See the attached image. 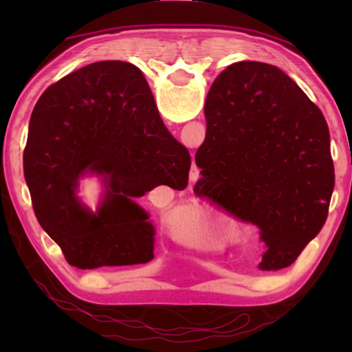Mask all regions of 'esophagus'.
Masks as SVG:
<instances>
[{
	"label": "esophagus",
	"instance_id": "34e87169",
	"mask_svg": "<svg viewBox=\"0 0 352 352\" xmlns=\"http://www.w3.org/2000/svg\"><path fill=\"white\" fill-rule=\"evenodd\" d=\"M197 178H199V168H197V166H192V168H190V172H189V180L195 182Z\"/></svg>",
	"mask_w": 352,
	"mask_h": 352
}]
</instances>
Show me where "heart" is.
I'll return each instance as SVG.
<instances>
[{"instance_id":"1","label":"heart","mask_w":352,"mask_h":352,"mask_svg":"<svg viewBox=\"0 0 352 352\" xmlns=\"http://www.w3.org/2000/svg\"><path fill=\"white\" fill-rule=\"evenodd\" d=\"M194 236L197 237V239L201 241V242H211V241H214L212 231H211L210 228H208L206 225H201V223H199L197 226H195Z\"/></svg>"}]
</instances>
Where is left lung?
Returning a JSON list of instances; mask_svg holds the SVG:
<instances>
[{
    "mask_svg": "<svg viewBox=\"0 0 352 352\" xmlns=\"http://www.w3.org/2000/svg\"><path fill=\"white\" fill-rule=\"evenodd\" d=\"M205 118L199 195L258 226L261 270L292 265L323 228L336 184L323 113L279 68L237 62L214 80Z\"/></svg>",
    "mask_w": 352,
    "mask_h": 352,
    "instance_id": "obj_1",
    "label": "left lung"
}]
</instances>
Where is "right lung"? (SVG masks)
Returning a JSON list of instances; mask_svg holds the SVG:
<instances>
[{"label": "right lung", "instance_id": "1", "mask_svg": "<svg viewBox=\"0 0 352 352\" xmlns=\"http://www.w3.org/2000/svg\"><path fill=\"white\" fill-rule=\"evenodd\" d=\"M190 157L164 127L151 88L132 63L87 65L35 104L23 169L35 217L77 269L146 264L155 228L135 199L160 184L188 186ZM103 177L96 213L76 199L78 178Z\"/></svg>", "mask_w": 352, "mask_h": 352}]
</instances>
